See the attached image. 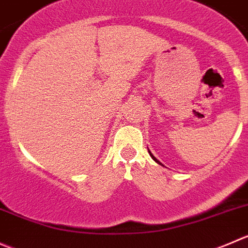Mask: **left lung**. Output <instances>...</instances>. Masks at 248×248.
<instances>
[{
  "mask_svg": "<svg viewBox=\"0 0 248 248\" xmlns=\"http://www.w3.org/2000/svg\"><path fill=\"white\" fill-rule=\"evenodd\" d=\"M148 152H149V151H148ZM149 155H151V156H152V158H153V160H154V161H155V163H158V164H159V165H163V164H161V163H160V161H159V160H158V159H156V158H155V156H154V155H153V154H152V153H151V152H149Z\"/></svg>",
  "mask_w": 248,
  "mask_h": 248,
  "instance_id": "1",
  "label": "left lung"
}]
</instances>
